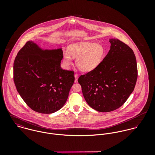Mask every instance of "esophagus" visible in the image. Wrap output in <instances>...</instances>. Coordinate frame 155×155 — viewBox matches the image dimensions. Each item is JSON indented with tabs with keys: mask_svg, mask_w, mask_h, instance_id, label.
Wrapping results in <instances>:
<instances>
[{
	"mask_svg": "<svg viewBox=\"0 0 155 155\" xmlns=\"http://www.w3.org/2000/svg\"><path fill=\"white\" fill-rule=\"evenodd\" d=\"M74 78H75V82H76L78 81V74H74Z\"/></svg>",
	"mask_w": 155,
	"mask_h": 155,
	"instance_id": "obj_1",
	"label": "esophagus"
}]
</instances>
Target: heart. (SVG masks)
I'll return each mask as SVG.
<instances>
[{
  "instance_id": "b5f03b06",
  "label": "heart",
  "mask_w": 155,
  "mask_h": 155,
  "mask_svg": "<svg viewBox=\"0 0 155 155\" xmlns=\"http://www.w3.org/2000/svg\"><path fill=\"white\" fill-rule=\"evenodd\" d=\"M102 45L91 42H79L70 45L68 51H63V61L67 67L76 58V65L82 71H89L98 66L105 57Z\"/></svg>"
}]
</instances>
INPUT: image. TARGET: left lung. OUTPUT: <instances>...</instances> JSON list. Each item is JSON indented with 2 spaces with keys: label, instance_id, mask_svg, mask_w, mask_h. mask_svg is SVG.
<instances>
[{
  "label": "left lung",
  "instance_id": "8db88e82",
  "mask_svg": "<svg viewBox=\"0 0 155 155\" xmlns=\"http://www.w3.org/2000/svg\"><path fill=\"white\" fill-rule=\"evenodd\" d=\"M109 42L110 49L100 64L78 79L87 103L100 112L122 106L133 92L138 76L133 49L117 39Z\"/></svg>",
  "mask_w": 155,
  "mask_h": 155
}]
</instances>
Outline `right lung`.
Returning a JSON list of instances; mask_svg holds the SVG:
<instances>
[{
    "label": "right lung",
    "mask_w": 155,
    "mask_h": 155,
    "mask_svg": "<svg viewBox=\"0 0 155 155\" xmlns=\"http://www.w3.org/2000/svg\"><path fill=\"white\" fill-rule=\"evenodd\" d=\"M61 49L42 50L28 41L14 63V81L17 91L33 110L49 114L66 102L74 82V71L60 67Z\"/></svg>",
    "instance_id": "add662e5"
}]
</instances>
